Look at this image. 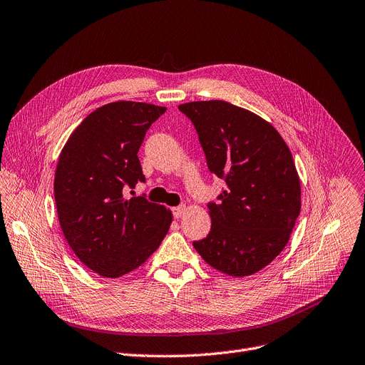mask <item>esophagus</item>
<instances>
[{
	"mask_svg": "<svg viewBox=\"0 0 365 365\" xmlns=\"http://www.w3.org/2000/svg\"><path fill=\"white\" fill-rule=\"evenodd\" d=\"M185 210H187V207L184 205H180V206L172 207V214H173V217H175V218H181L184 215Z\"/></svg>",
	"mask_w": 365,
	"mask_h": 365,
	"instance_id": "obj_1",
	"label": "esophagus"
}]
</instances>
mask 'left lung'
<instances>
[{
	"label": "left lung",
	"instance_id": "8db88e82",
	"mask_svg": "<svg viewBox=\"0 0 365 365\" xmlns=\"http://www.w3.org/2000/svg\"><path fill=\"white\" fill-rule=\"evenodd\" d=\"M199 135L210 170L225 181L210 202L211 232L193 242L214 269L250 276L281 254L300 214L292 154L269 121L225 101L181 103Z\"/></svg>",
	"mask_w": 365,
	"mask_h": 365
}]
</instances>
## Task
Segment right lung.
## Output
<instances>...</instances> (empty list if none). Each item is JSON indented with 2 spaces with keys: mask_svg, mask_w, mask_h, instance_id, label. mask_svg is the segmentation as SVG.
I'll return each instance as SVG.
<instances>
[{
  "mask_svg": "<svg viewBox=\"0 0 365 365\" xmlns=\"http://www.w3.org/2000/svg\"><path fill=\"white\" fill-rule=\"evenodd\" d=\"M166 111L117 101L96 108L68 138L55 173L63 236L80 262L103 277L123 276L159 248L172 222L163 205L126 199L144 182L138 159L145 132Z\"/></svg>",
  "mask_w": 365,
  "mask_h": 365,
  "instance_id": "right-lung-1",
  "label": "right lung"
}]
</instances>
